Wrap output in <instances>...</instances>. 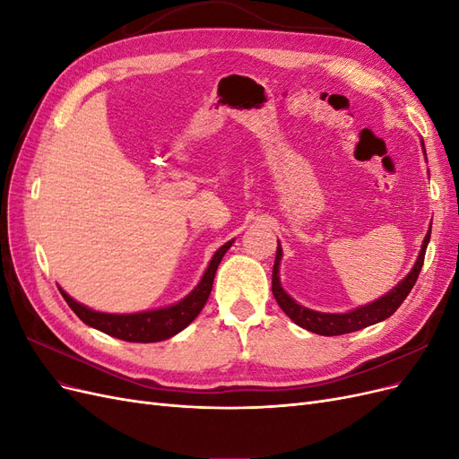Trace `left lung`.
I'll return each mask as SVG.
<instances>
[{"mask_svg": "<svg viewBox=\"0 0 459 459\" xmlns=\"http://www.w3.org/2000/svg\"><path fill=\"white\" fill-rule=\"evenodd\" d=\"M430 239V230L425 235L423 245H421V253L415 266L411 272L402 280L391 293H386L379 300H375L371 304H366L362 308H356L352 312L346 314H324V312H314L300 307L293 299H290L281 283H280V260H281V247L277 245V253H275V264H273V272H272V293L280 304L281 310L293 319V322L304 329H308L312 333H317V335H325V337H335V335H344V333H352L358 329L369 327L373 324H379L388 316H393L402 302L406 300L410 295V290L413 289L415 281H418L420 272L423 268V260H425V251Z\"/></svg>", "mask_w": 459, "mask_h": 459, "instance_id": "1", "label": "left lung"}]
</instances>
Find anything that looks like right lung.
<instances>
[{"instance_id": "right-lung-1", "label": "right lung", "mask_w": 459, "mask_h": 459, "mask_svg": "<svg viewBox=\"0 0 459 459\" xmlns=\"http://www.w3.org/2000/svg\"><path fill=\"white\" fill-rule=\"evenodd\" d=\"M233 241H228L226 245H221L218 251L214 253L211 264L203 275L201 283L191 290V293L179 300L174 307L169 308H160V310H151V312H140V314H103V312H95L86 307H82L80 302L73 300L68 297L63 289L61 295L66 300L68 307L73 308V312L90 327L100 329L110 337H117L128 342H157L174 337L176 333L186 329L193 319L199 316L203 307L208 300V295L212 290L214 283V275L218 270L220 260L224 258L226 251L231 247Z\"/></svg>"}]
</instances>
